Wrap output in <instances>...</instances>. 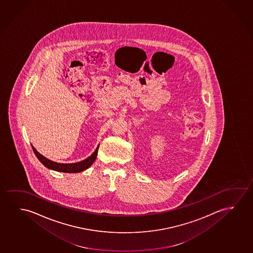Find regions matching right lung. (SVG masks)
Listing matches in <instances>:
<instances>
[{
    "mask_svg": "<svg viewBox=\"0 0 253 253\" xmlns=\"http://www.w3.org/2000/svg\"><path fill=\"white\" fill-rule=\"evenodd\" d=\"M99 145L97 148L95 149L94 153L89 156L88 158H86L85 160L83 161L78 162V163H74V164H60V163H56V162L51 161L48 158H45L42 155H41L38 151H37L34 146H32V149L34 150V153L36 154L37 158L40 160L41 163L48 169L55 170V171H59V172H65V173H77L84 171L85 169L89 168L91 166L92 164L95 162V158L97 157V152H98Z\"/></svg>",
    "mask_w": 253,
    "mask_h": 253,
    "instance_id": "right-lung-1",
    "label": "right lung"
}]
</instances>
